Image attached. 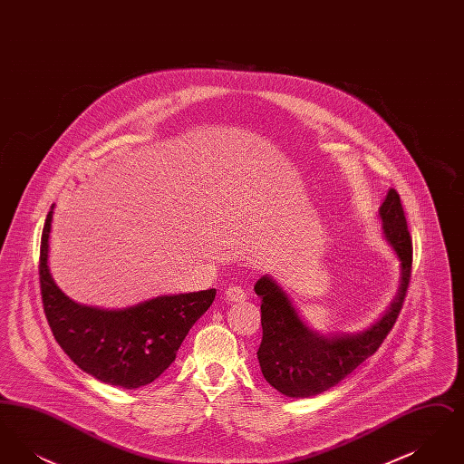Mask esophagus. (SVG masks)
<instances>
[{
    "mask_svg": "<svg viewBox=\"0 0 464 464\" xmlns=\"http://www.w3.org/2000/svg\"><path fill=\"white\" fill-rule=\"evenodd\" d=\"M224 295H226V299H227V301H231V303H243V301L246 299L245 290H243L242 287H238V285H233V287L226 288Z\"/></svg>",
    "mask_w": 464,
    "mask_h": 464,
    "instance_id": "1",
    "label": "esophagus"
}]
</instances>
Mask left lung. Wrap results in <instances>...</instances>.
<instances>
[{"label":"left lung","instance_id":"obj_1","mask_svg":"<svg viewBox=\"0 0 464 464\" xmlns=\"http://www.w3.org/2000/svg\"><path fill=\"white\" fill-rule=\"evenodd\" d=\"M382 233L401 265V284L390 309L365 331L354 334H322L311 329L292 306L285 292L271 276L256 284L261 297L263 341L257 352L266 381L280 393L308 398L327 392L379 350L393 329L412 271V238L400 195L390 189L379 208Z\"/></svg>","mask_w":464,"mask_h":464}]
</instances>
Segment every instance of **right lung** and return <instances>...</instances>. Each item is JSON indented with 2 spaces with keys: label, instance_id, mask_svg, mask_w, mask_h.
<instances>
[{
  "label": "right lung",
  "instance_id": "add662e5",
  "mask_svg": "<svg viewBox=\"0 0 464 464\" xmlns=\"http://www.w3.org/2000/svg\"><path fill=\"white\" fill-rule=\"evenodd\" d=\"M53 205L40 246V287L44 316L59 346L87 374L135 390L153 382L176 360L177 350L216 299V288L160 295L123 309L78 304L55 285L48 269Z\"/></svg>",
  "mask_w": 464,
  "mask_h": 464
}]
</instances>
